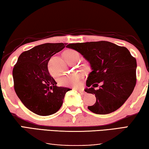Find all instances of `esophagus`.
<instances>
[{
    "instance_id": "34e87169",
    "label": "esophagus",
    "mask_w": 149,
    "mask_h": 149,
    "mask_svg": "<svg viewBox=\"0 0 149 149\" xmlns=\"http://www.w3.org/2000/svg\"><path fill=\"white\" fill-rule=\"evenodd\" d=\"M78 91H79V92L82 95H86V93L84 92V91H83V90H78Z\"/></svg>"
}]
</instances>
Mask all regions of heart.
Here are the masks:
<instances>
[{"label":"heart","instance_id":"b5f03b06","mask_svg":"<svg viewBox=\"0 0 149 149\" xmlns=\"http://www.w3.org/2000/svg\"><path fill=\"white\" fill-rule=\"evenodd\" d=\"M65 56L67 60H72V59L80 58V54L79 52L74 50H69L66 52ZM49 70H51L50 67ZM82 78L81 74L75 73V74L66 75L63 77L60 80L61 85L65 86H69V87H78L81 84V80Z\"/></svg>","mask_w":149,"mask_h":149}]
</instances>
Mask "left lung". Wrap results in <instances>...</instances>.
Masks as SVG:
<instances>
[{"instance_id":"obj_1","label":"left lung","mask_w":149,"mask_h":149,"mask_svg":"<svg viewBox=\"0 0 149 149\" xmlns=\"http://www.w3.org/2000/svg\"><path fill=\"white\" fill-rule=\"evenodd\" d=\"M67 48L81 53L90 63L92 71L86 80L85 92L95 95L96 102L88 109L98 114L118 109L136 85V61L127 48L108 41L71 43ZM102 85L97 90V84Z\"/></svg>"}]
</instances>
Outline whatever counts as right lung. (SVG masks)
Returning a JSON list of instances; mask_svg holds the SVG:
<instances>
[{
  "instance_id": "obj_1",
  "label": "right lung",
  "mask_w": 149,
  "mask_h": 149,
  "mask_svg": "<svg viewBox=\"0 0 149 149\" xmlns=\"http://www.w3.org/2000/svg\"><path fill=\"white\" fill-rule=\"evenodd\" d=\"M67 43H45L21 53L13 70L18 97L30 111L40 116L56 113L70 88L56 86L48 69L51 57Z\"/></svg>"
}]
</instances>
